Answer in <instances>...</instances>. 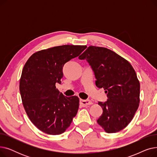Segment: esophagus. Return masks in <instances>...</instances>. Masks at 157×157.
<instances>
[{
	"instance_id": "1",
	"label": "esophagus",
	"mask_w": 157,
	"mask_h": 157,
	"mask_svg": "<svg viewBox=\"0 0 157 157\" xmlns=\"http://www.w3.org/2000/svg\"><path fill=\"white\" fill-rule=\"evenodd\" d=\"M93 102L91 101H88V100H82L81 99L80 100V104L83 106V107H86L87 105H91L92 104Z\"/></svg>"
}]
</instances>
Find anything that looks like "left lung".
Returning <instances> with one entry per match:
<instances>
[{
    "label": "left lung",
    "mask_w": 157,
    "mask_h": 157,
    "mask_svg": "<svg viewBox=\"0 0 157 157\" xmlns=\"http://www.w3.org/2000/svg\"><path fill=\"white\" fill-rule=\"evenodd\" d=\"M79 59H86L96 78L95 85L103 88L108 99L98 102L103 113L98 124L107 133L125 128L133 119L140 102V83L132 65L110 49L90 46Z\"/></svg>",
    "instance_id": "1"
}]
</instances>
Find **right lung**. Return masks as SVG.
Returning a JSON list of instances; mask_svg holds the SVG:
<instances>
[{"label":"right lung","mask_w":157,"mask_h":157,"mask_svg":"<svg viewBox=\"0 0 157 157\" xmlns=\"http://www.w3.org/2000/svg\"><path fill=\"white\" fill-rule=\"evenodd\" d=\"M86 47L66 44L43 49L32 55L24 65L20 81L22 104L32 123L46 134L63 133L77 114L78 97L64 96L55 84L61 83L64 64Z\"/></svg>","instance_id":"add662e5"}]
</instances>
